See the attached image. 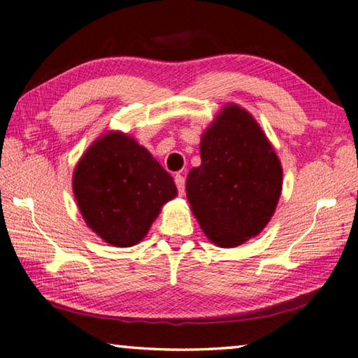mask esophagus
I'll list each match as a JSON object with an SVG mask.
<instances>
[{
	"label": "esophagus",
	"mask_w": 358,
	"mask_h": 358,
	"mask_svg": "<svg viewBox=\"0 0 358 358\" xmlns=\"http://www.w3.org/2000/svg\"><path fill=\"white\" fill-rule=\"evenodd\" d=\"M175 185H177V189L180 196H183L185 194V177L183 175H175Z\"/></svg>",
	"instance_id": "1"
}]
</instances>
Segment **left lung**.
<instances>
[{
	"label": "left lung",
	"instance_id": "left-lung-1",
	"mask_svg": "<svg viewBox=\"0 0 358 358\" xmlns=\"http://www.w3.org/2000/svg\"><path fill=\"white\" fill-rule=\"evenodd\" d=\"M202 164L191 169L186 196L205 235L234 248L260 234L281 196L282 169L245 108L230 104L201 138Z\"/></svg>",
	"mask_w": 358,
	"mask_h": 358
}]
</instances>
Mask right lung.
Listing matches in <instances>:
<instances>
[{
	"label": "right lung",
	"instance_id": "1",
	"mask_svg": "<svg viewBox=\"0 0 358 358\" xmlns=\"http://www.w3.org/2000/svg\"><path fill=\"white\" fill-rule=\"evenodd\" d=\"M74 196L88 227L108 245L134 246L161 207L177 196L173 178L134 138L108 132L78 161Z\"/></svg>",
	"mask_w": 358,
	"mask_h": 358
}]
</instances>
